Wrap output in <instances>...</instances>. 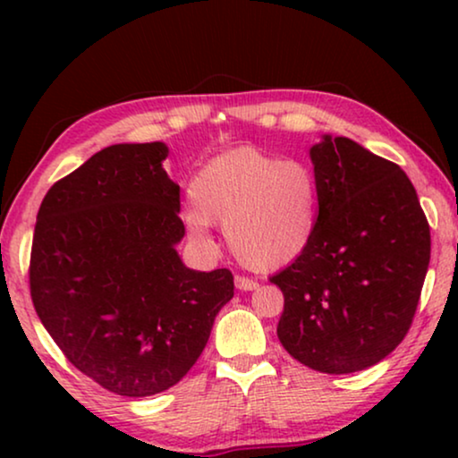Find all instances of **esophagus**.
<instances>
[{
    "mask_svg": "<svg viewBox=\"0 0 458 458\" xmlns=\"http://www.w3.org/2000/svg\"><path fill=\"white\" fill-rule=\"evenodd\" d=\"M235 287H237V290H242V292H252V290H256V287H259V284H256L254 279L243 277V275H235Z\"/></svg>",
    "mask_w": 458,
    "mask_h": 458,
    "instance_id": "34e87169",
    "label": "esophagus"
}]
</instances>
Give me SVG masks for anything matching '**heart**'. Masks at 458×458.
<instances>
[{"mask_svg":"<svg viewBox=\"0 0 458 458\" xmlns=\"http://www.w3.org/2000/svg\"><path fill=\"white\" fill-rule=\"evenodd\" d=\"M187 229L206 240L223 225L231 252L254 271L292 265L317 231L318 183L309 165L256 148L229 149L199 168L190 185Z\"/></svg>","mask_w":458,"mask_h":458,"instance_id":"b5f03b06","label":"heart"}]
</instances>
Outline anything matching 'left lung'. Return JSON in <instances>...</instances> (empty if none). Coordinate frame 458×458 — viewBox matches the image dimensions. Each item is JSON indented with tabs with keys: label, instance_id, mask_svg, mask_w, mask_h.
Instances as JSON below:
<instances>
[{
	"label": "left lung",
	"instance_id": "1",
	"mask_svg": "<svg viewBox=\"0 0 458 458\" xmlns=\"http://www.w3.org/2000/svg\"><path fill=\"white\" fill-rule=\"evenodd\" d=\"M310 160L317 231L271 277L284 292L277 335L315 371H362L409 334L429 267V225L403 168L348 137L325 135Z\"/></svg>",
	"mask_w": 458,
	"mask_h": 458
}]
</instances>
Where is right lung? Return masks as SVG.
I'll use <instances>...</instances> for the list:
<instances>
[{
  "label": "right lung",
  "instance_id": "right-lung-1",
  "mask_svg": "<svg viewBox=\"0 0 458 458\" xmlns=\"http://www.w3.org/2000/svg\"><path fill=\"white\" fill-rule=\"evenodd\" d=\"M165 143H118L55 181L37 212L29 284L68 360L118 396L165 392L196 365L229 268H187L179 185Z\"/></svg>",
  "mask_w": 458,
  "mask_h": 458
}]
</instances>
